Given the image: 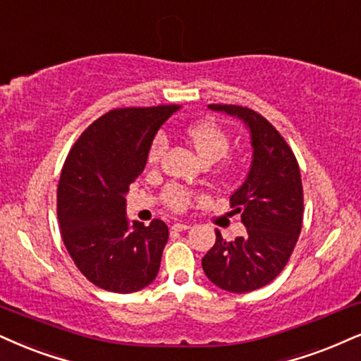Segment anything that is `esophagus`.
Masks as SVG:
<instances>
[{"label":"esophagus","mask_w":361,"mask_h":361,"mask_svg":"<svg viewBox=\"0 0 361 361\" xmlns=\"http://www.w3.org/2000/svg\"><path fill=\"white\" fill-rule=\"evenodd\" d=\"M173 231H188L190 229V224H188V222H176V224L172 226Z\"/></svg>","instance_id":"esophagus-1"}]
</instances>
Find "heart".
Wrapping results in <instances>:
<instances>
[{"label":"heart","instance_id":"obj_1","mask_svg":"<svg viewBox=\"0 0 361 361\" xmlns=\"http://www.w3.org/2000/svg\"><path fill=\"white\" fill-rule=\"evenodd\" d=\"M185 133H188L190 145L194 147V150L197 152V155L204 160V162H216V160L224 157L226 152H228L229 149L228 132L214 122L204 120V122L192 123V126L188 127ZM166 149H167L166 135L159 133V135L152 140V144H150L149 155H147L149 164L159 162V159L162 157V154L166 152ZM164 199H166V202L172 209L180 211V209L188 207L189 192L182 188H177V185H169L166 192H164Z\"/></svg>","mask_w":361,"mask_h":361}]
</instances>
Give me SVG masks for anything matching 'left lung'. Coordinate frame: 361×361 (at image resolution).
Wrapping results in <instances>:
<instances>
[{"mask_svg":"<svg viewBox=\"0 0 361 361\" xmlns=\"http://www.w3.org/2000/svg\"><path fill=\"white\" fill-rule=\"evenodd\" d=\"M214 112L241 120L251 139L252 159L246 179L231 195L246 234L216 244L202 257L209 281L229 293L266 286L281 273L296 246L303 222L300 167L286 142L255 110L238 105H207Z\"/></svg>","mask_w":361,"mask_h":361,"instance_id":"1","label":"left lung"}]
</instances>
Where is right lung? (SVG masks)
Listing matches in <instances>:
<instances>
[{"label":"right lung","instance_id":"1","mask_svg":"<svg viewBox=\"0 0 361 361\" xmlns=\"http://www.w3.org/2000/svg\"><path fill=\"white\" fill-rule=\"evenodd\" d=\"M179 109L110 110L82 133L61 169V238L82 274L106 291H140L159 273L169 239L166 222L130 221L126 197L144 172L155 133Z\"/></svg>","mask_w":361,"mask_h":361}]
</instances>
